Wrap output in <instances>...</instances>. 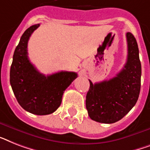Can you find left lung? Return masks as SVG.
<instances>
[{
  "label": "left lung",
  "mask_w": 150,
  "mask_h": 150,
  "mask_svg": "<svg viewBox=\"0 0 150 150\" xmlns=\"http://www.w3.org/2000/svg\"><path fill=\"white\" fill-rule=\"evenodd\" d=\"M127 61L123 69L109 80L93 84L86 95L89 117L98 122L114 123L125 116L138 100L141 86V62L136 40L126 33Z\"/></svg>",
  "instance_id": "8db88e82"
}]
</instances>
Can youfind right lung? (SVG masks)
Listing matches in <instances>:
<instances>
[{"label":"right lung","mask_w":150,"mask_h":150,"mask_svg":"<svg viewBox=\"0 0 150 150\" xmlns=\"http://www.w3.org/2000/svg\"><path fill=\"white\" fill-rule=\"evenodd\" d=\"M40 26L32 25L24 31L16 47L10 71V82L18 103L35 115H48L60 106L64 90L77 78L73 71H59L45 76L38 71L28 56L31 34Z\"/></svg>","instance_id":"right-lung-1"}]
</instances>
